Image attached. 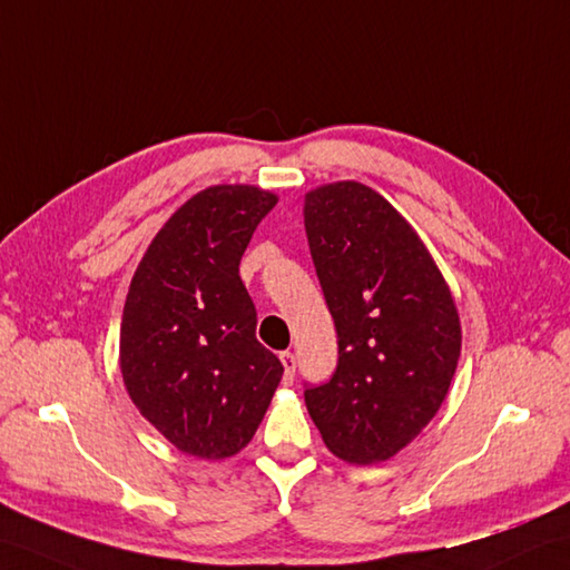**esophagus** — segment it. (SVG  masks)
<instances>
[{"mask_svg":"<svg viewBox=\"0 0 570 570\" xmlns=\"http://www.w3.org/2000/svg\"><path fill=\"white\" fill-rule=\"evenodd\" d=\"M282 364H284V386H291L294 383V376H296V356L294 352H282Z\"/></svg>","mask_w":570,"mask_h":570,"instance_id":"esophagus-1","label":"esophagus"}]
</instances>
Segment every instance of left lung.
Segmentation results:
<instances>
[{
  "instance_id": "8db88e82",
  "label": "left lung",
  "mask_w": 570,
  "mask_h": 570,
  "mask_svg": "<svg viewBox=\"0 0 570 570\" xmlns=\"http://www.w3.org/2000/svg\"><path fill=\"white\" fill-rule=\"evenodd\" d=\"M303 220L337 333L333 376L303 393L308 413L335 456L386 461L434 417L454 379L452 291L407 220L360 181L306 194Z\"/></svg>"
}]
</instances>
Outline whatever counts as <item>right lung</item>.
<instances>
[{"label": "right lung", "mask_w": 570, "mask_h": 570, "mask_svg": "<svg viewBox=\"0 0 570 570\" xmlns=\"http://www.w3.org/2000/svg\"><path fill=\"white\" fill-rule=\"evenodd\" d=\"M276 196L218 184L155 235L130 282L121 374L140 415L179 452L225 459L253 440L279 386V356L255 337L240 259Z\"/></svg>", "instance_id": "obj_1"}]
</instances>
